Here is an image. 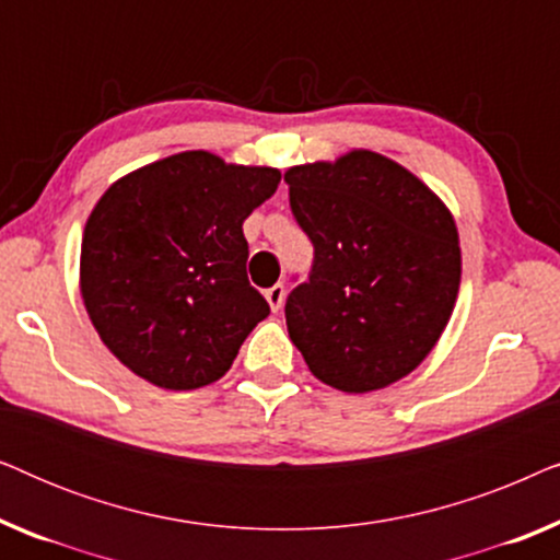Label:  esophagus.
Returning a JSON list of instances; mask_svg holds the SVG:
<instances>
[{
    "instance_id": "esophagus-1",
    "label": "esophagus",
    "mask_w": 560,
    "mask_h": 560,
    "mask_svg": "<svg viewBox=\"0 0 560 560\" xmlns=\"http://www.w3.org/2000/svg\"><path fill=\"white\" fill-rule=\"evenodd\" d=\"M265 298H267V303H270V308L278 313L282 308V303H285V285H280V282H278V285L267 288Z\"/></svg>"
}]
</instances>
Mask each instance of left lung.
Masks as SVG:
<instances>
[{
	"mask_svg": "<svg viewBox=\"0 0 560 560\" xmlns=\"http://www.w3.org/2000/svg\"><path fill=\"white\" fill-rule=\"evenodd\" d=\"M290 209L313 242L308 282L285 303L308 370L341 393H372L431 354L462 282L456 221L395 160L351 150L285 173Z\"/></svg>",
	"mask_w": 560,
	"mask_h": 560,
	"instance_id": "left-lung-1",
	"label": "left lung"
}]
</instances>
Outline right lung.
Instances as JSON below:
<instances>
[{
	"instance_id": "right-lung-1",
	"label": "right lung",
	"mask_w": 560,
	"mask_h": 560,
	"mask_svg": "<svg viewBox=\"0 0 560 560\" xmlns=\"http://www.w3.org/2000/svg\"><path fill=\"white\" fill-rule=\"evenodd\" d=\"M278 167L206 150L112 183L83 229L81 295L106 349L137 377L196 389L224 377L270 305L247 280L242 224Z\"/></svg>"
}]
</instances>
